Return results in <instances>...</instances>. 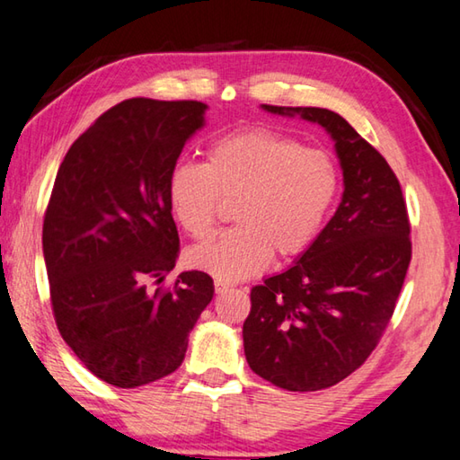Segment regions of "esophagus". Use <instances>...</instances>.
Here are the masks:
<instances>
[{
	"instance_id": "34e87169",
	"label": "esophagus",
	"mask_w": 460,
	"mask_h": 460,
	"mask_svg": "<svg viewBox=\"0 0 460 460\" xmlns=\"http://www.w3.org/2000/svg\"><path fill=\"white\" fill-rule=\"evenodd\" d=\"M214 288H216V293H224V291H228V288H230V283H226V280L216 279V280H214Z\"/></svg>"
}]
</instances>
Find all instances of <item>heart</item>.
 <instances>
[{"instance_id":"b5f03b06","label":"heart","mask_w":460,"mask_h":460,"mask_svg":"<svg viewBox=\"0 0 460 460\" xmlns=\"http://www.w3.org/2000/svg\"><path fill=\"white\" fill-rule=\"evenodd\" d=\"M337 191L340 172L329 153L269 128L222 137L204 164L180 161L167 177L175 220L196 240L214 232L220 198L236 199V228L190 252L198 269L228 283L259 275L272 254L293 259L307 251Z\"/></svg>"}]
</instances>
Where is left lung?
Wrapping results in <instances>:
<instances>
[{
	"mask_svg": "<svg viewBox=\"0 0 460 460\" xmlns=\"http://www.w3.org/2000/svg\"><path fill=\"white\" fill-rule=\"evenodd\" d=\"M333 137L343 198L291 269L252 287L244 353L254 374L288 392L332 388L372 356L396 309L412 243L396 173L348 120L317 107H272Z\"/></svg>",
	"mask_w": 460,
	"mask_h": 460,
	"instance_id": "1",
	"label": "left lung"
}]
</instances>
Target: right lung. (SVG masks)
<instances>
[{"mask_svg": "<svg viewBox=\"0 0 460 460\" xmlns=\"http://www.w3.org/2000/svg\"><path fill=\"white\" fill-rule=\"evenodd\" d=\"M198 101L128 99L72 143L42 228L56 327L88 372L137 388L181 366L214 295L201 270L175 267L180 236L167 177L204 127Z\"/></svg>", "mask_w": 460, "mask_h": 460, "instance_id": "right-lung-1", "label": "right lung"}]
</instances>
